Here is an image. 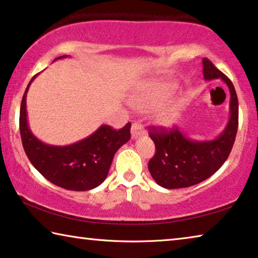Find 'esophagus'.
Segmentation results:
<instances>
[{
  "instance_id": "1",
  "label": "esophagus",
  "mask_w": 258,
  "mask_h": 258,
  "mask_svg": "<svg viewBox=\"0 0 258 258\" xmlns=\"http://www.w3.org/2000/svg\"><path fill=\"white\" fill-rule=\"evenodd\" d=\"M131 133H132V138H138L144 134V126H142L140 122H134L132 125V128H131Z\"/></svg>"
}]
</instances>
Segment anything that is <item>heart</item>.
<instances>
[{
	"instance_id": "heart-1",
	"label": "heart",
	"mask_w": 258,
	"mask_h": 258,
	"mask_svg": "<svg viewBox=\"0 0 258 258\" xmlns=\"http://www.w3.org/2000/svg\"><path fill=\"white\" fill-rule=\"evenodd\" d=\"M172 90H174V87L171 84L146 87L133 96L131 104L134 109L139 110L141 112H148V111L160 107L156 113L157 124L169 127L177 121L184 106L183 102L180 101H171L163 106L162 105L171 95ZM161 105L163 106L161 107Z\"/></svg>"
}]
</instances>
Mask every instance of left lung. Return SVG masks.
<instances>
[{
  "instance_id": "1",
  "label": "left lung",
  "mask_w": 258,
  "mask_h": 258,
  "mask_svg": "<svg viewBox=\"0 0 258 258\" xmlns=\"http://www.w3.org/2000/svg\"><path fill=\"white\" fill-rule=\"evenodd\" d=\"M203 74L206 81L221 79L230 92V117L226 128L214 140L195 141L178 128L152 126L149 137L155 144V154L148 169L154 180L166 189L189 187L203 182L219 170L229 156L239 126V102L234 86L224 73L203 59Z\"/></svg>"
}]
</instances>
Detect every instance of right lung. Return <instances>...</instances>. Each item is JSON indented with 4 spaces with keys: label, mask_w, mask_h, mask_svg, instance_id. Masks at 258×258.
<instances>
[{
    "label": "right lung",
    "mask_w": 258,
    "mask_h": 258,
    "mask_svg": "<svg viewBox=\"0 0 258 258\" xmlns=\"http://www.w3.org/2000/svg\"><path fill=\"white\" fill-rule=\"evenodd\" d=\"M59 56L56 59H61ZM19 111L22 144L33 167L49 182L73 191H87L104 182L113 156L131 139V122L120 130L102 125L90 137L69 146H51L38 140L31 132L26 116V94Z\"/></svg>",
    "instance_id": "obj_1"
}]
</instances>
